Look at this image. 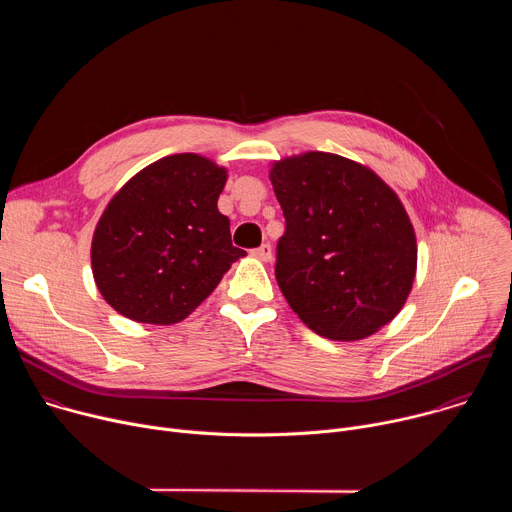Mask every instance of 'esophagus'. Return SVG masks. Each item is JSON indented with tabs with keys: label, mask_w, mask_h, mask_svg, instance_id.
<instances>
[{
	"label": "esophagus",
	"mask_w": 512,
	"mask_h": 512,
	"mask_svg": "<svg viewBox=\"0 0 512 512\" xmlns=\"http://www.w3.org/2000/svg\"><path fill=\"white\" fill-rule=\"evenodd\" d=\"M253 255L257 257V259H261V261H271V257H273V251H271V245L269 243H263L261 247H257V249H253Z\"/></svg>",
	"instance_id": "34e87169"
}]
</instances>
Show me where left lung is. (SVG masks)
<instances>
[{"mask_svg": "<svg viewBox=\"0 0 512 512\" xmlns=\"http://www.w3.org/2000/svg\"><path fill=\"white\" fill-rule=\"evenodd\" d=\"M285 216L275 279L300 320L330 340L367 338L403 308L417 243L397 194L369 168L326 152L273 166Z\"/></svg>", "mask_w": 512, "mask_h": 512, "instance_id": "left-lung-1", "label": "left lung"}]
</instances>
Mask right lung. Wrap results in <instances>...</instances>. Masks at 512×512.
I'll use <instances>...</instances> for the list:
<instances>
[{"label": "right lung", "instance_id": "right-lung-1", "mask_svg": "<svg viewBox=\"0 0 512 512\" xmlns=\"http://www.w3.org/2000/svg\"><path fill=\"white\" fill-rule=\"evenodd\" d=\"M227 170L176 154L135 174L107 204L91 263L105 302L135 322L176 324L245 255L216 200Z\"/></svg>", "mask_w": 512, "mask_h": 512}]
</instances>
